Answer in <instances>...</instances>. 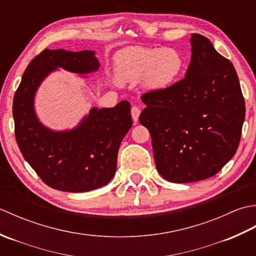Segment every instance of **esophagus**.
Here are the masks:
<instances>
[{
    "label": "esophagus",
    "instance_id": "obj_1",
    "mask_svg": "<svg viewBox=\"0 0 256 256\" xmlns=\"http://www.w3.org/2000/svg\"><path fill=\"white\" fill-rule=\"evenodd\" d=\"M131 114H132V118H133V121H134V122H136L138 120L140 114V108H138L136 106H132V108H131Z\"/></svg>",
    "mask_w": 256,
    "mask_h": 256
}]
</instances>
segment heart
<instances>
[{"label": "heart", "mask_w": 256, "mask_h": 256, "mask_svg": "<svg viewBox=\"0 0 256 256\" xmlns=\"http://www.w3.org/2000/svg\"><path fill=\"white\" fill-rule=\"evenodd\" d=\"M184 68L182 55L172 47H128L116 58L120 81L134 82L143 79L146 88L152 90L165 89L176 82Z\"/></svg>", "instance_id": "1"}]
</instances>
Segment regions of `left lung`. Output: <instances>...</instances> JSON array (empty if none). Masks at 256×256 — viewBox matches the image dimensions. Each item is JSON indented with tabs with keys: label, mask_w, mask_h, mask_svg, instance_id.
Segmentation results:
<instances>
[{
	"label": "left lung",
	"mask_w": 256,
	"mask_h": 256,
	"mask_svg": "<svg viewBox=\"0 0 256 256\" xmlns=\"http://www.w3.org/2000/svg\"><path fill=\"white\" fill-rule=\"evenodd\" d=\"M186 77L146 92L140 123L148 128L157 172L172 182L214 176L238 148L246 103L232 62L208 38L192 34Z\"/></svg>",
	"instance_id": "8db88e82"
}]
</instances>
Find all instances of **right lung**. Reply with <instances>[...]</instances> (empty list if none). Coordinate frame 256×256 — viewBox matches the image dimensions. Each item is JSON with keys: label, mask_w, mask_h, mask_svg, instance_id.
Returning a JSON list of instances; mask_svg holds the SVG:
<instances>
[{"label": "right lung", "mask_w": 256, "mask_h": 256, "mask_svg": "<svg viewBox=\"0 0 256 256\" xmlns=\"http://www.w3.org/2000/svg\"><path fill=\"white\" fill-rule=\"evenodd\" d=\"M90 74L99 68L94 52L44 50L28 64L13 100L16 142L26 162L48 186L84 192L104 186L116 170L120 144L132 126L131 106L121 101L110 108H91L77 128L55 132L34 111L42 81L57 68Z\"/></svg>", "instance_id": "add662e5"}]
</instances>
